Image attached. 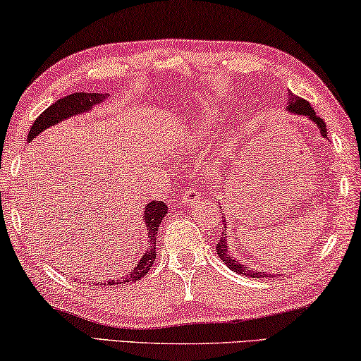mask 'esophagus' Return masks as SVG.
<instances>
[{"instance_id":"obj_1","label":"esophagus","mask_w":361,"mask_h":361,"mask_svg":"<svg viewBox=\"0 0 361 361\" xmlns=\"http://www.w3.org/2000/svg\"><path fill=\"white\" fill-rule=\"evenodd\" d=\"M199 197V191L195 186H188L185 191V196H183V202H192Z\"/></svg>"}]
</instances>
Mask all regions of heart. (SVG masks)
I'll use <instances>...</instances> for the list:
<instances>
[{
  "label": "heart",
  "mask_w": 361,
  "mask_h": 361,
  "mask_svg": "<svg viewBox=\"0 0 361 361\" xmlns=\"http://www.w3.org/2000/svg\"><path fill=\"white\" fill-rule=\"evenodd\" d=\"M215 125H217V121L214 120V115L212 113H207V115L201 116L195 123H191L190 131H191V134H195V136H199V134H209V133H212Z\"/></svg>",
  "instance_id": "heart-1"
}]
</instances>
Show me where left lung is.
<instances>
[{
    "label": "left lung",
    "mask_w": 361,
    "mask_h": 361,
    "mask_svg": "<svg viewBox=\"0 0 361 361\" xmlns=\"http://www.w3.org/2000/svg\"><path fill=\"white\" fill-rule=\"evenodd\" d=\"M288 95H290L288 111L290 113H297V115H301V116H308L310 120L319 128L322 137H327L326 123L322 121L321 116L316 115V111L313 110V106L310 105V102H306L305 99H300V97L293 95V94H288ZM222 219H224L225 228H227V220H225V217H222ZM215 248H217V255L220 256V259H222L225 264H227V267L232 269L233 272L241 274V276H246V277H271V274L259 272L257 269H252V267L251 269L246 267L245 264L238 262V259L232 257V255H230V248L227 245V238H225V232H222V236H220L219 243H217V246H215ZM276 276H279V274H276Z\"/></svg>",
    "instance_id": "8db88e82"
}]
</instances>
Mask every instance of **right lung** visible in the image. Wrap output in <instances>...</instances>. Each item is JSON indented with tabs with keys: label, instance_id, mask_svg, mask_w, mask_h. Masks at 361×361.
<instances>
[{
	"label": "right lung",
	"instance_id": "right-lung-1",
	"mask_svg": "<svg viewBox=\"0 0 361 361\" xmlns=\"http://www.w3.org/2000/svg\"><path fill=\"white\" fill-rule=\"evenodd\" d=\"M106 94L100 92H74L71 95L63 97V99H58L55 104L48 106V109L42 113L39 118H35L34 125H32L29 134H27V141H32L35 136L43 131V129L50 128L56 123H60L66 118H71L74 115H79V113L89 111L94 105L102 104L105 100ZM166 214V204L164 201H152L149 202L146 207H144V222H146L147 227V238H149V246L146 248L141 259H139L137 266L133 269L131 272L125 274L116 281H106V282H99V285H104V287H113V285L118 283H131L137 282L146 276L149 269L152 267L154 259H155V240H157V230L159 225L162 222V219Z\"/></svg>",
	"mask_w": 361,
	"mask_h": 361
}]
</instances>
